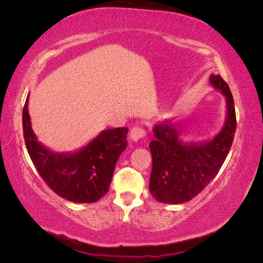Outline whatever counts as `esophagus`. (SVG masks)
<instances>
[{
	"instance_id": "34e87169",
	"label": "esophagus",
	"mask_w": 263,
	"mask_h": 263,
	"mask_svg": "<svg viewBox=\"0 0 263 263\" xmlns=\"http://www.w3.org/2000/svg\"><path fill=\"white\" fill-rule=\"evenodd\" d=\"M129 137L133 141H138L144 137H146V130L140 126H135L130 129Z\"/></svg>"
}]
</instances>
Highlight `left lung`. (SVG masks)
Returning a JSON list of instances; mask_svg holds the SVG:
<instances>
[{
	"instance_id": "1",
	"label": "left lung",
	"mask_w": 263,
	"mask_h": 263,
	"mask_svg": "<svg viewBox=\"0 0 263 263\" xmlns=\"http://www.w3.org/2000/svg\"><path fill=\"white\" fill-rule=\"evenodd\" d=\"M210 82L225 94L227 103L226 124L217 136L200 146H186L179 140L177 125L164 122L154 127L149 191L159 202L180 204L201 193L216 177L233 145L237 121L232 92L219 74H212Z\"/></svg>"
}]
</instances>
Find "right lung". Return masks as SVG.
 <instances>
[{"instance_id": "obj_1", "label": "right lung", "mask_w": 263, "mask_h": 263, "mask_svg": "<svg viewBox=\"0 0 263 263\" xmlns=\"http://www.w3.org/2000/svg\"><path fill=\"white\" fill-rule=\"evenodd\" d=\"M26 99L23 132L37 172L55 194L74 203H94L109 189L117 159L127 147V127L104 130L72 155L54 154L37 141L31 130Z\"/></svg>"}]
</instances>
